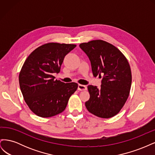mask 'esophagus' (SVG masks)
I'll return each mask as SVG.
<instances>
[{
  "mask_svg": "<svg viewBox=\"0 0 155 155\" xmlns=\"http://www.w3.org/2000/svg\"><path fill=\"white\" fill-rule=\"evenodd\" d=\"M78 90L82 91H85L87 90V87L85 85H80V84H79L78 85Z\"/></svg>",
  "mask_w": 155,
  "mask_h": 155,
  "instance_id": "esophagus-1",
  "label": "esophagus"
}]
</instances>
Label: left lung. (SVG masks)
Instances as JSON below:
<instances>
[{
	"instance_id": "8db88e82",
	"label": "left lung",
	"mask_w": 155,
	"mask_h": 155,
	"mask_svg": "<svg viewBox=\"0 0 155 155\" xmlns=\"http://www.w3.org/2000/svg\"><path fill=\"white\" fill-rule=\"evenodd\" d=\"M91 61L94 76L101 78V85H88L90 98L85 102L87 110L97 117L109 118L116 115L129 95L132 82L127 59L114 46L102 40L79 45Z\"/></svg>"
}]
</instances>
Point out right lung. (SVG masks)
<instances>
[{"label": "right lung", "instance_id": "1", "mask_svg": "<svg viewBox=\"0 0 155 155\" xmlns=\"http://www.w3.org/2000/svg\"><path fill=\"white\" fill-rule=\"evenodd\" d=\"M76 45L50 43L36 48L23 64L18 76L21 91L30 110L42 118L57 115L66 108L70 97L77 90L76 83L55 79L65 55Z\"/></svg>", "mask_w": 155, "mask_h": 155}]
</instances>
